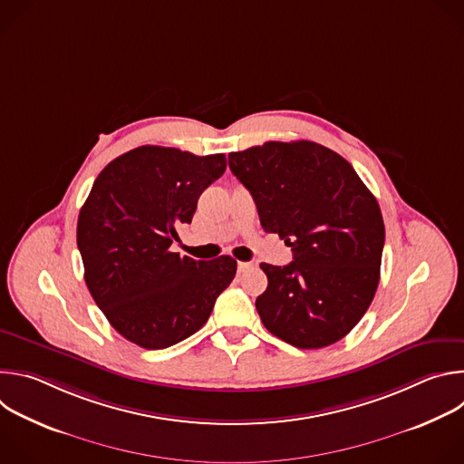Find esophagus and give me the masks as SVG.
Here are the masks:
<instances>
[{
	"label": "esophagus",
	"mask_w": 464,
	"mask_h": 464,
	"mask_svg": "<svg viewBox=\"0 0 464 464\" xmlns=\"http://www.w3.org/2000/svg\"><path fill=\"white\" fill-rule=\"evenodd\" d=\"M253 266L251 262H238V272H246V270H249Z\"/></svg>",
	"instance_id": "esophagus-1"
}]
</instances>
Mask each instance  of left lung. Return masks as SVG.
<instances>
[{
  "instance_id": "obj_1",
  "label": "left lung",
  "mask_w": 464,
  "mask_h": 464,
  "mask_svg": "<svg viewBox=\"0 0 464 464\" xmlns=\"http://www.w3.org/2000/svg\"><path fill=\"white\" fill-rule=\"evenodd\" d=\"M229 169L264 231L294 251L286 266L260 264L268 288L255 306L264 326L297 349L340 342L378 288L385 227L376 198L347 160L312 141L231 152Z\"/></svg>"
}]
</instances>
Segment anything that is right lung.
<instances>
[{
	"mask_svg": "<svg viewBox=\"0 0 464 464\" xmlns=\"http://www.w3.org/2000/svg\"><path fill=\"white\" fill-rule=\"evenodd\" d=\"M226 170V156L145 145L97 176L77 224L84 281L110 324L149 351L192 336L231 285L237 260L170 251L198 198Z\"/></svg>",
	"mask_w": 464,
	"mask_h": 464,
	"instance_id": "1",
	"label": "right lung"
}]
</instances>
